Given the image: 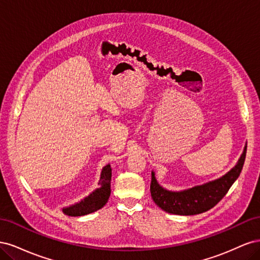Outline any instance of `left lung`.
Returning <instances> with one entry per match:
<instances>
[{
	"label": "left lung",
	"instance_id": "obj_1",
	"mask_svg": "<svg viewBox=\"0 0 260 260\" xmlns=\"http://www.w3.org/2000/svg\"><path fill=\"white\" fill-rule=\"evenodd\" d=\"M246 145L237 165L225 175L202 185H196L183 191H169L164 188L152 171L151 195L155 204L169 214L191 216L211 209L223 199L229 188L241 174L246 156Z\"/></svg>",
	"mask_w": 260,
	"mask_h": 260
}]
</instances>
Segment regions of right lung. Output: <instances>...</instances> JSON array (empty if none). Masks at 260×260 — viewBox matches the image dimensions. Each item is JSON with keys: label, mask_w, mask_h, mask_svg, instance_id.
<instances>
[{"label": "right lung", "mask_w": 260, "mask_h": 260, "mask_svg": "<svg viewBox=\"0 0 260 260\" xmlns=\"http://www.w3.org/2000/svg\"><path fill=\"white\" fill-rule=\"evenodd\" d=\"M111 180L112 168L111 165L107 164L101 172V177L99 180L100 187L95 188V190L90 193L88 196H85L80 202L62 208V212L67 216L78 217L89 215L101 209L107 203L109 195H111Z\"/></svg>", "instance_id": "1"}]
</instances>
